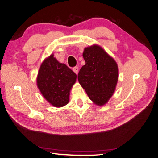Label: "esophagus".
Here are the masks:
<instances>
[{
    "instance_id": "obj_1",
    "label": "esophagus",
    "mask_w": 158,
    "mask_h": 158,
    "mask_svg": "<svg viewBox=\"0 0 158 158\" xmlns=\"http://www.w3.org/2000/svg\"><path fill=\"white\" fill-rule=\"evenodd\" d=\"M73 71H74L77 75L78 74V73H79V67H74L73 69Z\"/></svg>"
}]
</instances>
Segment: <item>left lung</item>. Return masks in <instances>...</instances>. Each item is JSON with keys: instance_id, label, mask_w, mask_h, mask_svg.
Here are the masks:
<instances>
[{"instance_id": "left-lung-1", "label": "left lung", "mask_w": 158, "mask_h": 158, "mask_svg": "<svg viewBox=\"0 0 158 158\" xmlns=\"http://www.w3.org/2000/svg\"><path fill=\"white\" fill-rule=\"evenodd\" d=\"M83 56L85 64L79 71V82L93 103L104 106L116 90L118 79V64L98 44L85 48Z\"/></svg>"}]
</instances>
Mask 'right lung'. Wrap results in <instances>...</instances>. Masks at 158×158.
<instances>
[{
  "mask_svg": "<svg viewBox=\"0 0 158 158\" xmlns=\"http://www.w3.org/2000/svg\"><path fill=\"white\" fill-rule=\"evenodd\" d=\"M76 79L75 73L51 54L40 65L36 83L48 102L54 107L61 108L69 102L70 91Z\"/></svg>",
  "mask_w": 158,
  "mask_h": 158,
  "instance_id": "add662e5",
  "label": "right lung"
}]
</instances>
